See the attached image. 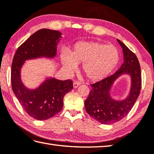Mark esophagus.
Segmentation results:
<instances>
[{"label": "esophagus", "instance_id": "esophagus-1", "mask_svg": "<svg viewBox=\"0 0 154 154\" xmlns=\"http://www.w3.org/2000/svg\"><path fill=\"white\" fill-rule=\"evenodd\" d=\"M80 83L78 82H74L73 83V86H74V88H76L77 87H78V86H80Z\"/></svg>", "mask_w": 154, "mask_h": 154}]
</instances>
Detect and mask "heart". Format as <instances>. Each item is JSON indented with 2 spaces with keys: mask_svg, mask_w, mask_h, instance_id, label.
I'll return each instance as SVG.
<instances>
[{
  "mask_svg": "<svg viewBox=\"0 0 154 154\" xmlns=\"http://www.w3.org/2000/svg\"><path fill=\"white\" fill-rule=\"evenodd\" d=\"M62 62L68 71H73L77 64L82 63L84 74L91 81L106 78L117 67L120 53L113 45L97 42H80L74 45L70 53L63 51Z\"/></svg>",
  "mask_w": 154,
  "mask_h": 154,
  "instance_id": "1",
  "label": "heart"
}]
</instances>
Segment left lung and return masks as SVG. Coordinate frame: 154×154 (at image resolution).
Returning <instances> with one entry per match:
<instances>
[{"instance_id": "1", "label": "left lung", "mask_w": 154, "mask_h": 154, "mask_svg": "<svg viewBox=\"0 0 154 154\" xmlns=\"http://www.w3.org/2000/svg\"><path fill=\"white\" fill-rule=\"evenodd\" d=\"M123 48L124 62L114 74L91 85L92 90L85 102L87 113L102 124H112L123 119L131 111L140 95L141 74L140 62L135 54L117 39ZM127 73L132 79L128 97L123 101H115L109 96L110 88L121 75Z\"/></svg>"}]
</instances>
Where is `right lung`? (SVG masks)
I'll list each match as a JSON object with an SVG mask.
<instances>
[{"label": "right lung", "instance_id": "obj_1", "mask_svg": "<svg viewBox=\"0 0 154 154\" xmlns=\"http://www.w3.org/2000/svg\"><path fill=\"white\" fill-rule=\"evenodd\" d=\"M61 35L57 31L42 29L19 46L13 57L11 77L13 91L26 112L35 119H48L58 113L63 107V97L73 88V82L48 78L38 88L31 90L23 85L21 69L25 60L56 56Z\"/></svg>", "mask_w": 154, "mask_h": 154}]
</instances>
